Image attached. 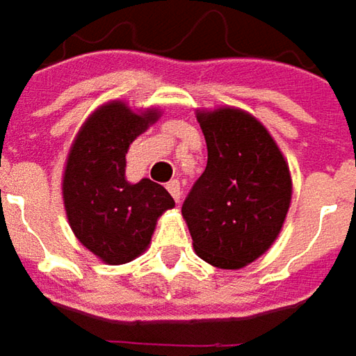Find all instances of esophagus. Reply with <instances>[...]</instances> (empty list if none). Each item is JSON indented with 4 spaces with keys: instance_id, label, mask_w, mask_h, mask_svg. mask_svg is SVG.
Here are the masks:
<instances>
[{
    "instance_id": "34e87169",
    "label": "esophagus",
    "mask_w": 356,
    "mask_h": 356,
    "mask_svg": "<svg viewBox=\"0 0 356 356\" xmlns=\"http://www.w3.org/2000/svg\"><path fill=\"white\" fill-rule=\"evenodd\" d=\"M168 192L172 194V198L176 200V202H180V198H182V186H180V182L178 180H172L168 182Z\"/></svg>"
}]
</instances>
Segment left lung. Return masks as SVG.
Masks as SVG:
<instances>
[{
	"mask_svg": "<svg viewBox=\"0 0 356 356\" xmlns=\"http://www.w3.org/2000/svg\"><path fill=\"white\" fill-rule=\"evenodd\" d=\"M208 164L182 204L194 250L218 268H242L264 254L291 206V172L266 128L222 108L198 114Z\"/></svg>",
	"mask_w": 356,
	"mask_h": 356,
	"instance_id": "obj_1",
	"label": "left lung"
}]
</instances>
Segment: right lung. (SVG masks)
<instances>
[{
  "label": "right lung",
  "mask_w": 356,
  "mask_h": 356,
  "mask_svg": "<svg viewBox=\"0 0 356 356\" xmlns=\"http://www.w3.org/2000/svg\"><path fill=\"white\" fill-rule=\"evenodd\" d=\"M156 110L134 114L122 104L102 106L76 136L63 172V204L81 244L108 264L146 250L158 216L174 206L168 190L148 178L126 180V154L156 122Z\"/></svg>",
  "instance_id": "1"
}]
</instances>
